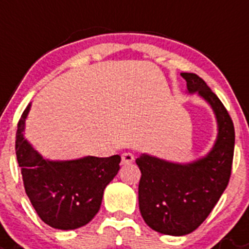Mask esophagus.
I'll list each match as a JSON object with an SVG mask.
<instances>
[{
  "label": "esophagus",
  "mask_w": 249,
  "mask_h": 249,
  "mask_svg": "<svg viewBox=\"0 0 249 249\" xmlns=\"http://www.w3.org/2000/svg\"><path fill=\"white\" fill-rule=\"evenodd\" d=\"M134 160H135V157H134L131 152H125L122 155V164H125V166L132 163Z\"/></svg>",
  "instance_id": "esophagus-1"
}]
</instances>
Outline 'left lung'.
Here are the masks:
<instances>
[{
	"instance_id": "8db88e82",
	"label": "left lung",
	"mask_w": 249,
	"mask_h": 249,
	"mask_svg": "<svg viewBox=\"0 0 249 249\" xmlns=\"http://www.w3.org/2000/svg\"><path fill=\"white\" fill-rule=\"evenodd\" d=\"M189 92H198L216 114L219 135L213 151L190 164H177L142 155L139 206L146 224L155 231L183 236L198 229L229 184L234 150V126L229 111L205 81L183 72Z\"/></svg>"
}]
</instances>
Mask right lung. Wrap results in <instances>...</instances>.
I'll list each match as a JSON object with an SVG mask.
<instances>
[{
  "instance_id": "right-lung-1",
  "label": "right lung",
  "mask_w": 249,
  "mask_h": 249,
  "mask_svg": "<svg viewBox=\"0 0 249 249\" xmlns=\"http://www.w3.org/2000/svg\"><path fill=\"white\" fill-rule=\"evenodd\" d=\"M23 111L16 132V155L23 184L38 216L49 226L75 230L96 216L107 185L117 176L120 156L93 157L73 161H45L23 138Z\"/></svg>"
}]
</instances>
